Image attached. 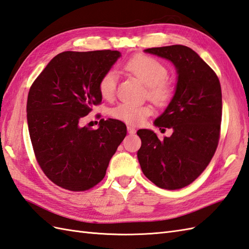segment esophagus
<instances>
[{
  "mask_svg": "<svg viewBox=\"0 0 249 249\" xmlns=\"http://www.w3.org/2000/svg\"><path fill=\"white\" fill-rule=\"evenodd\" d=\"M127 131H128V134L130 135L136 134V129L132 126H127Z\"/></svg>",
  "mask_w": 249,
  "mask_h": 249,
  "instance_id": "esophagus-1",
  "label": "esophagus"
}]
</instances>
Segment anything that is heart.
Here are the masks:
<instances>
[{"mask_svg": "<svg viewBox=\"0 0 249 249\" xmlns=\"http://www.w3.org/2000/svg\"><path fill=\"white\" fill-rule=\"evenodd\" d=\"M124 69L143 83L147 89V96L157 104L165 105L172 98V88L165 82L167 69L154 57L147 55H136L124 63ZM117 87V74L108 71L103 75L98 83L100 94L109 100L114 94ZM110 114L114 119L123 121L130 125L141 124L146 117L152 114V108L148 105H135L130 103H121L111 109Z\"/></svg>", "mask_w": 249, "mask_h": 249, "instance_id": "1", "label": "heart"}]
</instances>
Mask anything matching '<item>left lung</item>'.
Returning <instances> with one entry per match:
<instances>
[{"instance_id":"8db88e82","label":"left lung","mask_w":249,"mask_h":249,"mask_svg":"<svg viewBox=\"0 0 249 249\" xmlns=\"http://www.w3.org/2000/svg\"><path fill=\"white\" fill-rule=\"evenodd\" d=\"M171 61L177 73L175 92L156 127L172 128L159 140L151 129H139L137 156L143 174L156 186L181 189L193 182L214 155L222 121V90L214 71L192 49L170 45L144 50Z\"/></svg>"}]
</instances>
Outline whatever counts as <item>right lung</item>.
<instances>
[{"label": "right lung", "instance_id": "right-lung-1", "mask_svg": "<svg viewBox=\"0 0 249 249\" xmlns=\"http://www.w3.org/2000/svg\"><path fill=\"white\" fill-rule=\"evenodd\" d=\"M121 57L119 51L62 52L32 85L27 125L38 163L50 180L85 191L105 177L109 161L126 136L119 120L102 119L98 128L82 126L102 102L98 83Z\"/></svg>", "mask_w": 249, "mask_h": 249}]
</instances>
